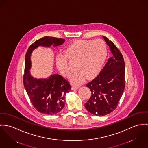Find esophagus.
<instances>
[{
    "instance_id": "1",
    "label": "esophagus",
    "mask_w": 148,
    "mask_h": 148,
    "mask_svg": "<svg viewBox=\"0 0 148 148\" xmlns=\"http://www.w3.org/2000/svg\"><path fill=\"white\" fill-rule=\"evenodd\" d=\"M78 88H79V86H72L71 89H72L73 90H75L78 89Z\"/></svg>"
}]
</instances>
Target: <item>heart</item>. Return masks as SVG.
<instances>
[{
  "label": "heart",
  "instance_id": "heart-1",
  "mask_svg": "<svg viewBox=\"0 0 148 148\" xmlns=\"http://www.w3.org/2000/svg\"><path fill=\"white\" fill-rule=\"evenodd\" d=\"M107 48L101 39L77 40L67 45L64 55L58 54L56 58V64L60 73L65 77L71 75L68 60L75 61L77 69L71 76L73 84H79L86 77L92 79L100 73L107 57Z\"/></svg>",
  "mask_w": 148,
  "mask_h": 148
}]
</instances>
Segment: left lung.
Segmentation results:
<instances>
[{
	"label": "left lung",
	"instance_id": "1",
	"mask_svg": "<svg viewBox=\"0 0 148 148\" xmlns=\"http://www.w3.org/2000/svg\"><path fill=\"white\" fill-rule=\"evenodd\" d=\"M103 37L109 46L112 57L98 75L86 84L91 91V96L84 104L88 112L97 116L112 112L117 106L125 87L123 56L111 40Z\"/></svg>",
	"mask_w": 148,
	"mask_h": 148
}]
</instances>
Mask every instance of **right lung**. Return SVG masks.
<instances>
[{
    "mask_svg": "<svg viewBox=\"0 0 148 148\" xmlns=\"http://www.w3.org/2000/svg\"><path fill=\"white\" fill-rule=\"evenodd\" d=\"M65 39L45 36L34 42L27 50L25 57L23 83L33 107L46 115H54L61 112L65 104V95L71 90V86L62 76L53 74L47 79H36L30 74L31 54L39 46L49 47L62 45Z\"/></svg>",
    "mask_w": 148,
    "mask_h": 148,
    "instance_id": "add662e5",
    "label": "right lung"
}]
</instances>
